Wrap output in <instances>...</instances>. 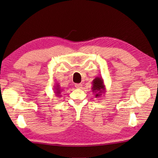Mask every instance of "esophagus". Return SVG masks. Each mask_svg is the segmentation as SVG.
Returning <instances> with one entry per match:
<instances>
[{
    "mask_svg": "<svg viewBox=\"0 0 158 158\" xmlns=\"http://www.w3.org/2000/svg\"><path fill=\"white\" fill-rule=\"evenodd\" d=\"M75 87L76 88H81L82 87V84H76L75 85Z\"/></svg>",
    "mask_w": 158,
    "mask_h": 158,
    "instance_id": "obj_1",
    "label": "esophagus"
}]
</instances>
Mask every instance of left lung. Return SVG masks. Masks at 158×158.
I'll use <instances>...</instances> for the list:
<instances>
[{
    "mask_svg": "<svg viewBox=\"0 0 158 158\" xmlns=\"http://www.w3.org/2000/svg\"><path fill=\"white\" fill-rule=\"evenodd\" d=\"M92 89L95 98H100L106 93V85L102 77H96L93 80Z\"/></svg>",
    "mask_w": 158,
    "mask_h": 158,
    "instance_id": "left-lung-1",
    "label": "left lung"
}]
</instances>
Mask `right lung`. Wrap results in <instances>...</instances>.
I'll list each match as a JSON object with an SVG mask.
<instances>
[{
    "label": "right lung",
    "mask_w": 158,
    "mask_h": 158,
    "mask_svg": "<svg viewBox=\"0 0 158 158\" xmlns=\"http://www.w3.org/2000/svg\"><path fill=\"white\" fill-rule=\"evenodd\" d=\"M62 90H63V89H61V88L60 87V85H59V84L55 85V86L54 87V92L56 95H57V96H61V95H60V92H62Z\"/></svg>",
    "instance_id": "add662e5"
}]
</instances>
